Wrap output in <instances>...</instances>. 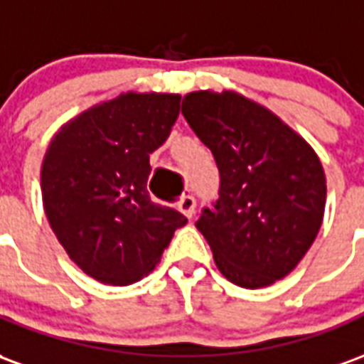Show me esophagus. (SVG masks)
<instances>
[{"instance_id":"obj_1","label":"esophagus","mask_w":364,"mask_h":364,"mask_svg":"<svg viewBox=\"0 0 364 364\" xmlns=\"http://www.w3.org/2000/svg\"><path fill=\"white\" fill-rule=\"evenodd\" d=\"M195 208H197V200L193 195H185V197L179 200V210H181L187 218H193V214H195Z\"/></svg>"}]
</instances>
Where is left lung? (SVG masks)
I'll return each instance as SVG.
<instances>
[{
  "label": "left lung",
  "mask_w": 364,
  "mask_h": 364,
  "mask_svg": "<svg viewBox=\"0 0 364 364\" xmlns=\"http://www.w3.org/2000/svg\"><path fill=\"white\" fill-rule=\"evenodd\" d=\"M183 117L220 171V193L197 220L230 282L269 287L296 267L320 232L326 173L310 144L236 91H193Z\"/></svg>",
  "instance_id": "left-lung-1"
}]
</instances>
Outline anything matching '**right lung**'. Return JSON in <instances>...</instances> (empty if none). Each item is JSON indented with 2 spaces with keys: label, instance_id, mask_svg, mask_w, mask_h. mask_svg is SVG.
Wrapping results in <instances>:
<instances>
[{
  "label": "right lung",
  "instance_id": "1",
  "mask_svg": "<svg viewBox=\"0 0 364 364\" xmlns=\"http://www.w3.org/2000/svg\"><path fill=\"white\" fill-rule=\"evenodd\" d=\"M179 101L175 93H120L62 124L44 154L41 191L52 232L103 284L140 281L187 224L146 189L150 154L167 140Z\"/></svg>",
  "mask_w": 364,
  "mask_h": 364
}]
</instances>
